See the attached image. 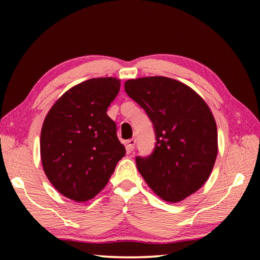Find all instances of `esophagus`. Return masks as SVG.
Masks as SVG:
<instances>
[{
  "label": "esophagus",
  "instance_id": "1",
  "mask_svg": "<svg viewBox=\"0 0 260 260\" xmlns=\"http://www.w3.org/2000/svg\"><path fill=\"white\" fill-rule=\"evenodd\" d=\"M135 143H136V140H135V139L127 140V142H126V148H127V150H128V152H131L132 150H133V148H134V146H135Z\"/></svg>",
  "mask_w": 260,
  "mask_h": 260
}]
</instances>
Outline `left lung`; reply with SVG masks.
Instances as JSON below:
<instances>
[{
    "mask_svg": "<svg viewBox=\"0 0 260 260\" xmlns=\"http://www.w3.org/2000/svg\"><path fill=\"white\" fill-rule=\"evenodd\" d=\"M125 90L146 110L156 147L136 166L151 190L178 203L208 181L218 155L217 124L205 101L183 82L167 77L129 79Z\"/></svg>",
    "mask_w": 260,
    "mask_h": 260,
    "instance_id": "left-lung-1",
    "label": "left lung"
}]
</instances>
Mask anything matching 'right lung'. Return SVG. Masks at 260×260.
<instances>
[{
	"label": "right lung",
	"instance_id": "obj_1",
	"mask_svg": "<svg viewBox=\"0 0 260 260\" xmlns=\"http://www.w3.org/2000/svg\"><path fill=\"white\" fill-rule=\"evenodd\" d=\"M119 89L117 78L89 79L65 91L47 113L40 138L42 167L56 190L70 200L94 199L125 156L107 114Z\"/></svg>",
	"mask_w": 260,
	"mask_h": 260
}]
</instances>
